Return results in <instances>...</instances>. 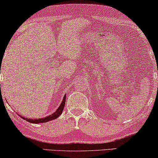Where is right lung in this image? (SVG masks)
I'll return each instance as SVG.
<instances>
[{
    "label": "right lung",
    "mask_w": 158,
    "mask_h": 158,
    "mask_svg": "<svg viewBox=\"0 0 158 158\" xmlns=\"http://www.w3.org/2000/svg\"><path fill=\"white\" fill-rule=\"evenodd\" d=\"M65 100H66V94L64 96V98H63V99H62V101L61 103H60V106L57 108V109L56 110L55 113L51 114V115L47 116L44 118H36V119H34V118H26V117H24V116L19 115H19L20 116L21 118H23L24 120L27 121V122H29L30 123H32V124H40V123H45V122H49V121L55 119V118L59 117V116L61 115L62 113V111H63V109H64V104H65Z\"/></svg>",
    "instance_id": "add662e5"
}]
</instances>
